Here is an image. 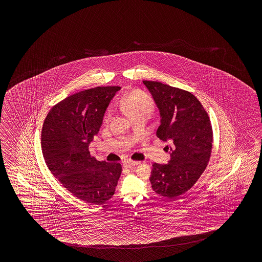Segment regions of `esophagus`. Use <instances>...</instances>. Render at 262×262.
Here are the masks:
<instances>
[{"mask_svg": "<svg viewBox=\"0 0 262 262\" xmlns=\"http://www.w3.org/2000/svg\"><path fill=\"white\" fill-rule=\"evenodd\" d=\"M140 164L139 161H133V160H127V161L123 162V167H131L138 166Z\"/></svg>", "mask_w": 262, "mask_h": 262, "instance_id": "esophagus-1", "label": "esophagus"}]
</instances>
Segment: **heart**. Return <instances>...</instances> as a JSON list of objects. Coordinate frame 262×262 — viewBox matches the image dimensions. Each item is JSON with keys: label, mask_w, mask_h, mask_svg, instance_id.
Listing matches in <instances>:
<instances>
[{"label": "heart", "mask_w": 262, "mask_h": 262, "mask_svg": "<svg viewBox=\"0 0 262 262\" xmlns=\"http://www.w3.org/2000/svg\"><path fill=\"white\" fill-rule=\"evenodd\" d=\"M121 105L131 118L141 114H146L150 116L151 112L155 110V102L151 96L143 91L139 90L132 91L127 95H124L121 100ZM112 107L110 106L106 110V120L112 117Z\"/></svg>", "instance_id": "1"}]
</instances>
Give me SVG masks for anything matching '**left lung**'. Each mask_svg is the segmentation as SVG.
<instances>
[{
    "instance_id": "8db88e82",
    "label": "left lung",
    "mask_w": 262,
    "mask_h": 262,
    "mask_svg": "<svg viewBox=\"0 0 262 262\" xmlns=\"http://www.w3.org/2000/svg\"><path fill=\"white\" fill-rule=\"evenodd\" d=\"M143 83L160 112L156 135L170 143L165 148L170 152L168 163L152 165L151 188L173 200L187 192L204 172L212 154V124L205 108L189 92L158 81Z\"/></svg>"
}]
</instances>
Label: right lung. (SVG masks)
Here are the masks:
<instances>
[{"instance_id":"obj_1","label":"right lung","mask_w":262,"mask_h":262,"mask_svg":"<svg viewBox=\"0 0 262 262\" xmlns=\"http://www.w3.org/2000/svg\"><path fill=\"white\" fill-rule=\"evenodd\" d=\"M120 89L106 86L76 93L52 106L43 123L41 146L50 172L73 195L93 205L114 195L122 173L120 163L98 161L89 151Z\"/></svg>"}]
</instances>
